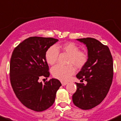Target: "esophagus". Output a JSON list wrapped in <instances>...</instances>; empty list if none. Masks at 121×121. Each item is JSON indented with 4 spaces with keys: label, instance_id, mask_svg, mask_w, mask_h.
<instances>
[{
    "label": "esophagus",
    "instance_id": "34e87169",
    "mask_svg": "<svg viewBox=\"0 0 121 121\" xmlns=\"http://www.w3.org/2000/svg\"><path fill=\"white\" fill-rule=\"evenodd\" d=\"M61 84L63 86H65L67 84V82H61Z\"/></svg>",
    "mask_w": 121,
    "mask_h": 121
}]
</instances>
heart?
Wrapping results in <instances>:
<instances>
[{
	"label": "heart",
	"instance_id": "obj_1",
	"mask_svg": "<svg viewBox=\"0 0 121 121\" xmlns=\"http://www.w3.org/2000/svg\"><path fill=\"white\" fill-rule=\"evenodd\" d=\"M79 50V48L74 43L57 44L47 49L45 53V58L48 64L53 65L57 62L59 52L66 53L69 55L68 64H73L78 68H81L87 61L88 55L85 52ZM51 72L55 78L62 81H66L73 74L75 69L72 64H69L66 66L57 65L52 67Z\"/></svg>",
	"mask_w": 121,
	"mask_h": 121
}]
</instances>
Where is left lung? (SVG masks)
I'll use <instances>...</instances> for the list:
<instances>
[{"mask_svg":"<svg viewBox=\"0 0 121 121\" xmlns=\"http://www.w3.org/2000/svg\"><path fill=\"white\" fill-rule=\"evenodd\" d=\"M86 45L88 60L76 75L81 81L75 83L77 90L72 96L76 106L83 110L91 109L101 103L109 91L113 76V58L109 48L91 38L77 39Z\"/></svg>","mask_w":121,"mask_h":121,"instance_id":"obj_1","label":"left lung"}]
</instances>
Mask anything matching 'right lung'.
Returning a JSON list of instances; mask_svg holds the SVG:
<instances>
[{"label":"right lung","instance_id":"right-lung-1","mask_svg":"<svg viewBox=\"0 0 121 121\" xmlns=\"http://www.w3.org/2000/svg\"><path fill=\"white\" fill-rule=\"evenodd\" d=\"M58 40L52 38L30 37L15 48L10 61V81L17 97L29 109L36 112L50 108L61 83L51 79L43 83L40 77L49 76L45 58L47 49Z\"/></svg>","mask_w":121,"mask_h":121}]
</instances>
